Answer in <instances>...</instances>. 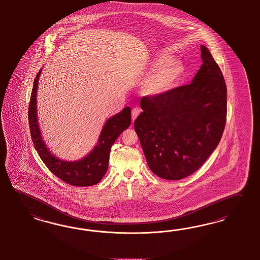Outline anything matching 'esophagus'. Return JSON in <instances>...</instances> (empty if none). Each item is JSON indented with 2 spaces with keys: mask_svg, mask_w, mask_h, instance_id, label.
<instances>
[{
  "mask_svg": "<svg viewBox=\"0 0 260 260\" xmlns=\"http://www.w3.org/2000/svg\"><path fill=\"white\" fill-rule=\"evenodd\" d=\"M140 112L141 109L140 108H138V107L133 109V111H132V119H133V121H134V120L137 118V116L140 114Z\"/></svg>",
  "mask_w": 260,
  "mask_h": 260,
  "instance_id": "obj_1",
  "label": "esophagus"
}]
</instances>
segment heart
Listing matches in <instances>:
<instances>
[{
	"label": "heart",
	"instance_id": "obj_1",
	"mask_svg": "<svg viewBox=\"0 0 260 260\" xmlns=\"http://www.w3.org/2000/svg\"><path fill=\"white\" fill-rule=\"evenodd\" d=\"M149 70L152 72L144 79L142 91L148 95H161L175 86L183 74V65L170 56H159L150 63Z\"/></svg>",
	"mask_w": 260,
	"mask_h": 260
}]
</instances>
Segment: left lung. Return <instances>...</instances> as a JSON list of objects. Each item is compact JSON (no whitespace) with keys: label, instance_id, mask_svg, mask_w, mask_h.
Masks as SVG:
<instances>
[{"label":"left lung","instance_id":"1","mask_svg":"<svg viewBox=\"0 0 260 260\" xmlns=\"http://www.w3.org/2000/svg\"><path fill=\"white\" fill-rule=\"evenodd\" d=\"M203 65L192 83L141 99L134 121L150 170L166 180L193 174L218 147L224 131L227 89L210 51L201 46Z\"/></svg>","mask_w":260,"mask_h":260}]
</instances>
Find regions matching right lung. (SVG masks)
Returning <instances> with one entry per match:
<instances>
[{
  "instance_id": "obj_1",
  "label": "right lung",
  "mask_w": 260,
  "mask_h": 260,
  "mask_svg": "<svg viewBox=\"0 0 260 260\" xmlns=\"http://www.w3.org/2000/svg\"><path fill=\"white\" fill-rule=\"evenodd\" d=\"M42 69L35 78L29 102L28 121L31 139L36 150L50 171L65 183L74 186H91L99 183L105 175L111 148L113 143L126 129L132 122L131 108L126 107L122 112L113 115L106 122L99 136V143L91 153L77 161L59 160L52 154L42 141L37 119V91Z\"/></svg>"
}]
</instances>
